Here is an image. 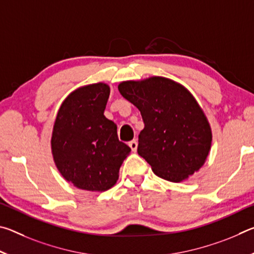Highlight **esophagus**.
<instances>
[{"instance_id": "esophagus-1", "label": "esophagus", "mask_w": 254, "mask_h": 254, "mask_svg": "<svg viewBox=\"0 0 254 254\" xmlns=\"http://www.w3.org/2000/svg\"><path fill=\"white\" fill-rule=\"evenodd\" d=\"M128 145H130V148L133 152H136V149H137V141L136 140H132L128 142Z\"/></svg>"}]
</instances>
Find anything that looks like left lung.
<instances>
[{"mask_svg": "<svg viewBox=\"0 0 254 254\" xmlns=\"http://www.w3.org/2000/svg\"><path fill=\"white\" fill-rule=\"evenodd\" d=\"M121 95L139 109L144 128L137 153L158 177L182 183L197 173L212 147L204 111L184 85L162 76L121 81Z\"/></svg>", "mask_w": 254, "mask_h": 254, "instance_id": "obj_1", "label": "left lung"}]
</instances>
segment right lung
<instances>
[{
    "label": "right lung",
    "instance_id": "obj_1",
    "mask_svg": "<svg viewBox=\"0 0 254 254\" xmlns=\"http://www.w3.org/2000/svg\"><path fill=\"white\" fill-rule=\"evenodd\" d=\"M110 86L95 83L72 91L60 105L51 133V153L60 175L75 187L103 192L117 184L131 149L119 141L104 110Z\"/></svg>",
    "mask_w": 254,
    "mask_h": 254
}]
</instances>
